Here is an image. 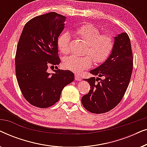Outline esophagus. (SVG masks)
Masks as SVG:
<instances>
[{
	"label": "esophagus",
	"mask_w": 147,
	"mask_h": 147,
	"mask_svg": "<svg viewBox=\"0 0 147 147\" xmlns=\"http://www.w3.org/2000/svg\"><path fill=\"white\" fill-rule=\"evenodd\" d=\"M75 80H77V81H81L82 78L78 74H75Z\"/></svg>",
	"instance_id": "34e87169"
}]
</instances>
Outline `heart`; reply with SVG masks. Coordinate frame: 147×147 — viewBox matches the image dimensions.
Segmentation results:
<instances>
[{"instance_id":"b5f03b06","label":"heart","mask_w":147,"mask_h":147,"mask_svg":"<svg viewBox=\"0 0 147 147\" xmlns=\"http://www.w3.org/2000/svg\"><path fill=\"white\" fill-rule=\"evenodd\" d=\"M88 44L86 53L89 55L95 63H101L110 55L114 46V39L108 33L100 34L99 29L90 23L84 24L74 31ZM69 34L65 32L59 35L57 45L59 51L64 55L69 52ZM63 67L74 72H80L87 69L92 65V59L88 56L78 57L71 55L65 58Z\"/></svg>"}]
</instances>
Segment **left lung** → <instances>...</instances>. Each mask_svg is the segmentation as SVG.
<instances>
[{
    "instance_id": "1",
    "label": "left lung",
    "mask_w": 147,
    "mask_h": 147,
    "mask_svg": "<svg viewBox=\"0 0 147 147\" xmlns=\"http://www.w3.org/2000/svg\"><path fill=\"white\" fill-rule=\"evenodd\" d=\"M133 56L129 37L122 33L114 37L112 53L103 63L90 71L97 78L84 79L91 89L82 98L84 107L94 114L107 112L116 107L125 94L131 78ZM100 77L104 80L100 82Z\"/></svg>"
}]
</instances>
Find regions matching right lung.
Segmentation results:
<instances>
[{"mask_svg":"<svg viewBox=\"0 0 147 147\" xmlns=\"http://www.w3.org/2000/svg\"><path fill=\"white\" fill-rule=\"evenodd\" d=\"M66 17L55 13L44 14L25 24L15 55L18 84L27 101L36 107L45 108L59 100L62 90L74 81L69 70L54 69L48 66L59 65L58 37L64 29Z\"/></svg>","mask_w":147,"mask_h":147,"instance_id":"1","label":"right lung"}]
</instances>
